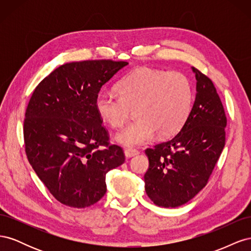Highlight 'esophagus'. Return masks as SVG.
Here are the masks:
<instances>
[{"label": "esophagus", "mask_w": 251, "mask_h": 251, "mask_svg": "<svg viewBox=\"0 0 251 251\" xmlns=\"http://www.w3.org/2000/svg\"><path fill=\"white\" fill-rule=\"evenodd\" d=\"M139 151L137 150H134V149H126L125 150V156L126 158H131L134 157L136 155H138Z\"/></svg>", "instance_id": "1"}]
</instances>
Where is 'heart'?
Here are the masks:
<instances>
[{
  "label": "heart",
  "mask_w": 251,
  "mask_h": 251,
  "mask_svg": "<svg viewBox=\"0 0 251 251\" xmlns=\"http://www.w3.org/2000/svg\"><path fill=\"white\" fill-rule=\"evenodd\" d=\"M118 94L102 90L97 94L98 116L111 127L123 126L135 110L136 119L118 132L115 140L125 147L176 134L187 120L193 104L191 81L180 72L141 67L118 82Z\"/></svg>",
  "instance_id": "heart-1"
}]
</instances>
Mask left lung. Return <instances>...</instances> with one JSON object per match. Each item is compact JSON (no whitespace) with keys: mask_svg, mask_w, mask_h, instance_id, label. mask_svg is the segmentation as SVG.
Here are the masks:
<instances>
[{"mask_svg":"<svg viewBox=\"0 0 251 251\" xmlns=\"http://www.w3.org/2000/svg\"><path fill=\"white\" fill-rule=\"evenodd\" d=\"M196 98L179 133L147 149L144 187L158 206L178 207L206 185L225 146L226 116L212 81L196 68Z\"/></svg>","mask_w":251,"mask_h":251,"instance_id":"1","label":"left lung"}]
</instances>
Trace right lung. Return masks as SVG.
I'll use <instances>...</instances> for the list:
<instances>
[{"mask_svg": "<svg viewBox=\"0 0 251 251\" xmlns=\"http://www.w3.org/2000/svg\"><path fill=\"white\" fill-rule=\"evenodd\" d=\"M128 63L83 60L51 72L34 90L24 120L29 163L54 198L85 208L107 192L105 175L125 162L95 108L101 87Z\"/></svg>", "mask_w": 251, "mask_h": 251, "instance_id": "obj_1", "label": "right lung"}]
</instances>
